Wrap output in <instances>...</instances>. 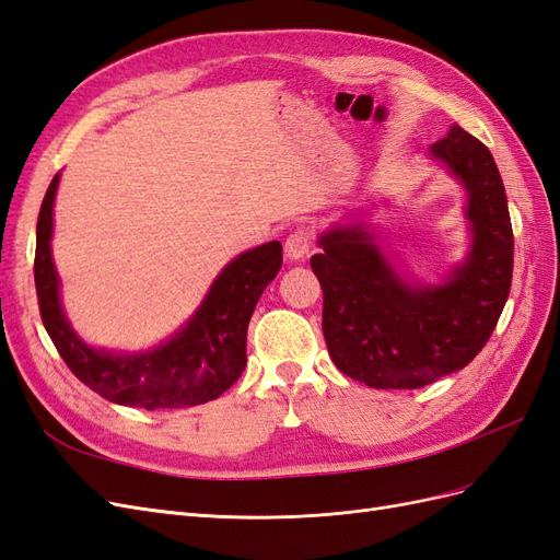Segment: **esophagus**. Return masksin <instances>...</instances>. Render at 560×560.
<instances>
[{
  "mask_svg": "<svg viewBox=\"0 0 560 560\" xmlns=\"http://www.w3.org/2000/svg\"><path fill=\"white\" fill-rule=\"evenodd\" d=\"M313 245V235L308 229H296L284 241V252L290 259H303Z\"/></svg>",
  "mask_w": 560,
  "mask_h": 560,
  "instance_id": "esophagus-1",
  "label": "esophagus"
}]
</instances>
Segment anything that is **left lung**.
Wrapping results in <instances>:
<instances>
[{"label": "left lung", "mask_w": 560, "mask_h": 560, "mask_svg": "<svg viewBox=\"0 0 560 560\" xmlns=\"http://www.w3.org/2000/svg\"><path fill=\"white\" fill-rule=\"evenodd\" d=\"M469 194L471 249L444 284L409 287L374 233L338 226L311 266L322 284V331L334 364L376 389H413L467 366L510 296L514 231L504 184L483 142L460 126L432 144Z\"/></svg>", "instance_id": "left-lung-1"}]
</instances>
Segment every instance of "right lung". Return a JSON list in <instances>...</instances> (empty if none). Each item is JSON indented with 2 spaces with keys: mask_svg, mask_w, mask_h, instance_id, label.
<instances>
[{
  "mask_svg": "<svg viewBox=\"0 0 560 560\" xmlns=\"http://www.w3.org/2000/svg\"><path fill=\"white\" fill-rule=\"evenodd\" d=\"M56 175L37 219L35 284L42 322L72 374L93 393L135 409H184L217 399L241 378L247 364V325L266 284L282 266L278 241L233 259L212 284L198 313L165 346L140 354L93 350L67 325L50 259Z\"/></svg>",
  "mask_w": 560,
  "mask_h": 560,
  "instance_id": "add662e5",
  "label": "right lung"
}]
</instances>
